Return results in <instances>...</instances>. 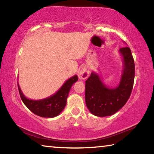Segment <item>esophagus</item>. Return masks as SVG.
<instances>
[{
    "mask_svg": "<svg viewBox=\"0 0 154 154\" xmlns=\"http://www.w3.org/2000/svg\"><path fill=\"white\" fill-rule=\"evenodd\" d=\"M78 76H79V79L81 80H85L89 76V71H88L87 67H83L82 69L80 70L79 72V74H78Z\"/></svg>",
    "mask_w": 154,
    "mask_h": 154,
    "instance_id": "1",
    "label": "esophagus"
}]
</instances>
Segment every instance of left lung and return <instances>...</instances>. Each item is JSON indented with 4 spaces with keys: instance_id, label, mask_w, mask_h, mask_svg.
I'll return each instance as SVG.
<instances>
[{
    "instance_id": "left-lung-1",
    "label": "left lung",
    "mask_w": 154,
    "mask_h": 154,
    "mask_svg": "<svg viewBox=\"0 0 154 154\" xmlns=\"http://www.w3.org/2000/svg\"><path fill=\"white\" fill-rule=\"evenodd\" d=\"M123 70L116 88H109L94 72L85 81V103L89 111L98 117L110 116L125 105L131 94L134 79V62L128 47L120 48Z\"/></svg>"
}]
</instances>
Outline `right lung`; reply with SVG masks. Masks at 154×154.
<instances>
[{
  "label": "right lung",
  "instance_id": "1",
  "mask_svg": "<svg viewBox=\"0 0 154 154\" xmlns=\"http://www.w3.org/2000/svg\"><path fill=\"white\" fill-rule=\"evenodd\" d=\"M77 80V75H74L66 81L60 90L54 94L46 98L36 100L26 97L21 90L18 82L17 86L21 99L30 111L36 116L43 118H54L63 111L66 106V99L71 88Z\"/></svg>",
  "mask_w": 154,
  "mask_h": 154
}]
</instances>
